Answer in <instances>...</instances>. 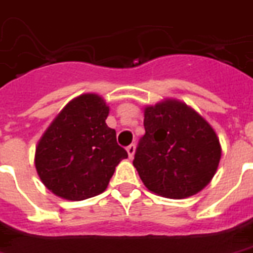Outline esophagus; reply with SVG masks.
<instances>
[{
	"label": "esophagus",
	"mask_w": 253,
	"mask_h": 253,
	"mask_svg": "<svg viewBox=\"0 0 253 253\" xmlns=\"http://www.w3.org/2000/svg\"><path fill=\"white\" fill-rule=\"evenodd\" d=\"M126 152H128L129 159H132L134 156V152H136V147H134V144L128 145V147H126Z\"/></svg>",
	"instance_id": "1"
}]
</instances>
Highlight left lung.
<instances>
[{
	"label": "left lung",
	"mask_w": 253,
	"mask_h": 253,
	"mask_svg": "<svg viewBox=\"0 0 253 253\" xmlns=\"http://www.w3.org/2000/svg\"><path fill=\"white\" fill-rule=\"evenodd\" d=\"M144 128L133 166L149 191L182 200L209 185L220 165L221 144L200 113L166 98L145 106Z\"/></svg>",
	"instance_id": "left-lung-1"
}]
</instances>
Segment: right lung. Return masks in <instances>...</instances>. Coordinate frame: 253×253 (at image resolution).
Returning <instances> with one entry per match:
<instances>
[{
	"mask_svg": "<svg viewBox=\"0 0 253 253\" xmlns=\"http://www.w3.org/2000/svg\"><path fill=\"white\" fill-rule=\"evenodd\" d=\"M105 99L94 93L71 99L39 140L35 167L44 186L67 201L104 193L117 165L128 158L105 120Z\"/></svg>",
	"mask_w": 253,
	"mask_h": 253,
	"instance_id": "obj_1",
	"label": "right lung"
}]
</instances>
